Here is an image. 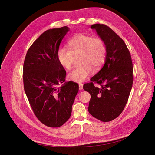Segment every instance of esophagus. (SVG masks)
<instances>
[{"label":"esophagus","mask_w":155,"mask_h":155,"mask_svg":"<svg viewBox=\"0 0 155 155\" xmlns=\"http://www.w3.org/2000/svg\"><path fill=\"white\" fill-rule=\"evenodd\" d=\"M79 89L80 90H82L83 89V84H81V83L79 84Z\"/></svg>","instance_id":"esophagus-1"}]
</instances>
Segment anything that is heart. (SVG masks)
Listing matches in <instances>:
<instances>
[{
	"label": "heart",
	"mask_w": 155,
	"mask_h": 155,
	"mask_svg": "<svg viewBox=\"0 0 155 155\" xmlns=\"http://www.w3.org/2000/svg\"><path fill=\"white\" fill-rule=\"evenodd\" d=\"M68 48H60L57 59L61 66L69 70L74 57L79 56L81 66L73 68L68 74L69 79L76 82L86 80L93 73V68H100L105 61L106 48L104 41L98 37L78 34L68 42Z\"/></svg>",
	"instance_id": "heart-1"
}]
</instances>
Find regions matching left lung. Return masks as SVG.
Masks as SVG:
<instances>
[{
    "label": "left lung",
    "instance_id": "8db88e82",
    "mask_svg": "<svg viewBox=\"0 0 155 155\" xmlns=\"http://www.w3.org/2000/svg\"><path fill=\"white\" fill-rule=\"evenodd\" d=\"M91 28L104 41L106 57L102 68L83 88L91 95L89 113L102 122H109L121 114L128 100L133 87V62L125 43L109 27L95 24ZM94 83L100 87H95Z\"/></svg>",
    "mask_w": 155,
    "mask_h": 155
}]
</instances>
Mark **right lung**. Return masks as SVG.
Returning <instances> with one entry per match:
<instances>
[{"label":"right lung","instance_id":"add662e5","mask_svg":"<svg viewBox=\"0 0 155 155\" xmlns=\"http://www.w3.org/2000/svg\"><path fill=\"white\" fill-rule=\"evenodd\" d=\"M69 30L64 26L45 31L29 48L24 62V88L30 106L36 117L52 128L61 127L70 118L79 90L77 83H64L66 71L57 59Z\"/></svg>","mask_w":155,"mask_h":155}]
</instances>
